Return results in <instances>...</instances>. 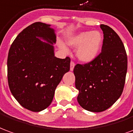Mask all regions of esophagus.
<instances>
[{"mask_svg":"<svg viewBox=\"0 0 133 133\" xmlns=\"http://www.w3.org/2000/svg\"><path fill=\"white\" fill-rule=\"evenodd\" d=\"M74 66H75V63H74V62H73V61H71L70 63V70L71 71L74 70Z\"/></svg>","mask_w":133,"mask_h":133,"instance_id":"34e87169","label":"esophagus"}]
</instances>
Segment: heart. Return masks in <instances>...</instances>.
<instances>
[{
  "label": "heart",
  "mask_w": 133,
  "mask_h": 133,
  "mask_svg": "<svg viewBox=\"0 0 133 133\" xmlns=\"http://www.w3.org/2000/svg\"><path fill=\"white\" fill-rule=\"evenodd\" d=\"M103 42V36L98 31H86L76 35L69 40L71 46L78 47L76 56L79 59L84 62H91L96 57ZM60 49L67 52L64 44L59 43Z\"/></svg>",
  "instance_id": "heart-1"
}]
</instances>
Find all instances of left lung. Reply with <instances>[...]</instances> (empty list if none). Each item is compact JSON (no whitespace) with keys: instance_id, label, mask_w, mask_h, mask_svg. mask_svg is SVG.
<instances>
[{"instance_id":"1","label":"left lung","mask_w":133,"mask_h":133,"mask_svg":"<svg viewBox=\"0 0 133 133\" xmlns=\"http://www.w3.org/2000/svg\"><path fill=\"white\" fill-rule=\"evenodd\" d=\"M100 27L103 32L101 52L74 69L78 103L91 112L104 111L120 98L128 69L126 51L120 37L109 26Z\"/></svg>"}]
</instances>
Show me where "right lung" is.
<instances>
[{
    "instance_id": "right-lung-1",
    "label": "right lung",
    "mask_w": 133,
    "mask_h": 133,
    "mask_svg": "<svg viewBox=\"0 0 133 133\" xmlns=\"http://www.w3.org/2000/svg\"><path fill=\"white\" fill-rule=\"evenodd\" d=\"M55 30L50 25L36 22L19 33L10 47L7 62L10 90L20 105L33 112L51 104L57 85L70 69L69 57H55Z\"/></svg>"
}]
</instances>
